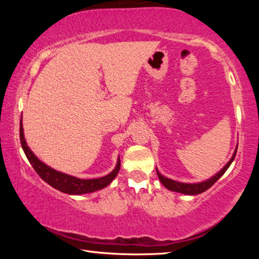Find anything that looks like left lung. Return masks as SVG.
Here are the masks:
<instances>
[{
    "mask_svg": "<svg viewBox=\"0 0 259 259\" xmlns=\"http://www.w3.org/2000/svg\"><path fill=\"white\" fill-rule=\"evenodd\" d=\"M236 151H238V147H236V150L234 152L233 156H232V159L229 161V163H227L224 168H223L221 171L218 174L214 175L213 177H211L208 181L202 182V183H198V184H186V183H179L176 181H172V179H169L166 177H163L162 175L157 171V177H159L160 182L163 184V186L168 188L170 191H174V192H179V193H183V194H188V195H195V194H200V193H202L204 191H207L208 188L211 187L214 183H216L219 178H221L223 175L225 174V171L227 169H229V166L231 165L232 161L234 160L235 154H236Z\"/></svg>",
    "mask_w": 259,
    "mask_h": 259,
    "instance_id": "1",
    "label": "left lung"
}]
</instances>
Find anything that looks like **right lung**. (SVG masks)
<instances>
[{"instance_id":"obj_1","label":"right lung","mask_w":259,"mask_h":259,"mask_svg":"<svg viewBox=\"0 0 259 259\" xmlns=\"http://www.w3.org/2000/svg\"><path fill=\"white\" fill-rule=\"evenodd\" d=\"M19 136H20V143L21 147L25 152L26 156L29 161V163L32 164L35 171L37 172L38 176H40L43 181L49 184L56 190H58L63 193H67V194H85V193H91L98 190H102V188L106 187L108 184H111L114 178L116 177L117 172L120 171L121 162L120 159L117 160V164L115 169L113 170L111 174H108L107 176L102 177V178H96V179H80L73 176H69V175L56 171L55 169L50 168L47 164L43 163L40 160L37 159L36 156L34 155V153L29 150V147L26 144V140L24 137V129H23V123H21L20 119V129H19Z\"/></svg>"}]
</instances>
